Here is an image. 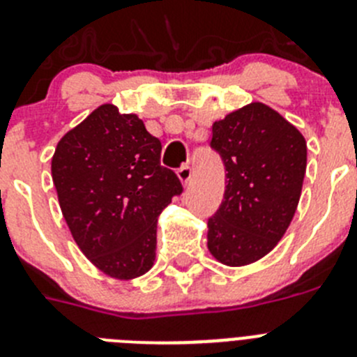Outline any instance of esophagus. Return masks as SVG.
I'll list each match as a JSON object with an SVG mask.
<instances>
[{
  "mask_svg": "<svg viewBox=\"0 0 357 357\" xmlns=\"http://www.w3.org/2000/svg\"><path fill=\"white\" fill-rule=\"evenodd\" d=\"M176 176H178V181H181L182 184L188 185L189 181H191V168H189V166H182V168L176 169Z\"/></svg>",
  "mask_w": 357,
  "mask_h": 357,
  "instance_id": "esophagus-1",
  "label": "esophagus"
}]
</instances>
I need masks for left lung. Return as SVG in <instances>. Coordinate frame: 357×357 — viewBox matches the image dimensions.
<instances>
[{"label": "left lung", "instance_id": "left-lung-1", "mask_svg": "<svg viewBox=\"0 0 357 357\" xmlns=\"http://www.w3.org/2000/svg\"><path fill=\"white\" fill-rule=\"evenodd\" d=\"M211 146L227 169L225 200L208 219L207 248L223 266L244 267L276 248L297 211L306 139L264 102L212 123Z\"/></svg>", "mask_w": 357, "mask_h": 357}]
</instances>
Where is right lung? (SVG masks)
Masks as SVG:
<instances>
[{"mask_svg": "<svg viewBox=\"0 0 357 357\" xmlns=\"http://www.w3.org/2000/svg\"><path fill=\"white\" fill-rule=\"evenodd\" d=\"M161 142L138 114L102 104L58 142L51 175L72 237L114 280H134L155 260L157 219L181 195L162 168Z\"/></svg>", "mask_w": 357, "mask_h": 357, "instance_id": "right-lung-1", "label": "right lung"}]
</instances>
